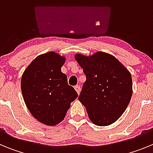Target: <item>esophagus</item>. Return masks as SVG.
Segmentation results:
<instances>
[{"instance_id": "34e87169", "label": "esophagus", "mask_w": 153, "mask_h": 153, "mask_svg": "<svg viewBox=\"0 0 153 153\" xmlns=\"http://www.w3.org/2000/svg\"><path fill=\"white\" fill-rule=\"evenodd\" d=\"M74 89H75L76 93H77V94L79 95V93H80V86H79V85H76V86H74Z\"/></svg>"}]
</instances>
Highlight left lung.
<instances>
[{
    "instance_id": "left-lung-1",
    "label": "left lung",
    "mask_w": 153,
    "mask_h": 153,
    "mask_svg": "<svg viewBox=\"0 0 153 153\" xmlns=\"http://www.w3.org/2000/svg\"><path fill=\"white\" fill-rule=\"evenodd\" d=\"M74 58L86 76L79 100L93 123L100 126L111 125L130 102V72L114 56L102 51L90 56L76 53Z\"/></svg>"
}]
</instances>
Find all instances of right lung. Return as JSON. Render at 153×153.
<instances>
[{
	"mask_svg": "<svg viewBox=\"0 0 153 153\" xmlns=\"http://www.w3.org/2000/svg\"><path fill=\"white\" fill-rule=\"evenodd\" d=\"M66 58L53 51L36 57L21 77L23 98L30 113L39 122L56 126L62 122L70 103L78 95L61 72Z\"/></svg>",
	"mask_w": 153,
	"mask_h": 153,
	"instance_id": "obj_1",
	"label": "right lung"
}]
</instances>
